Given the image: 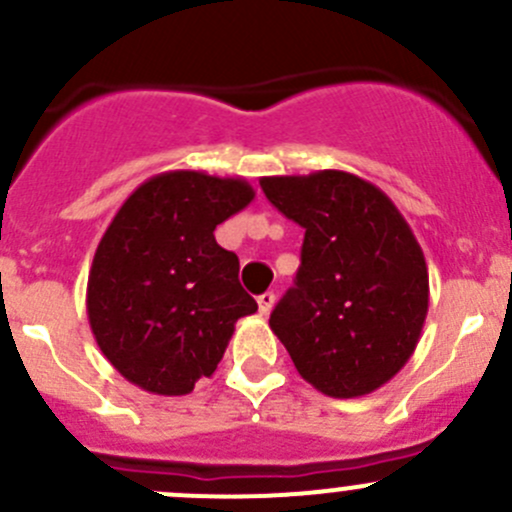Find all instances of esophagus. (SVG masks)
I'll list each match as a JSON object with an SVG mask.
<instances>
[{"label":"esophagus","instance_id":"obj_1","mask_svg":"<svg viewBox=\"0 0 512 512\" xmlns=\"http://www.w3.org/2000/svg\"><path fill=\"white\" fill-rule=\"evenodd\" d=\"M257 307H260V314H270L272 312V307H275V294L272 292H265V294H260V297H257Z\"/></svg>","mask_w":512,"mask_h":512}]
</instances>
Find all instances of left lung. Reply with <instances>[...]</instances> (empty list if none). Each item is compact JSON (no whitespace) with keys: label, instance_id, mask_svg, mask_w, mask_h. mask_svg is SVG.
I'll use <instances>...</instances> for the list:
<instances>
[{"label":"left lung","instance_id":"8db88e82","mask_svg":"<svg viewBox=\"0 0 512 512\" xmlns=\"http://www.w3.org/2000/svg\"><path fill=\"white\" fill-rule=\"evenodd\" d=\"M267 200L304 227L294 287L270 327L299 376L354 399L394 379L428 314L423 250L389 195L359 175L317 170L260 180Z\"/></svg>","mask_w":512,"mask_h":512}]
</instances>
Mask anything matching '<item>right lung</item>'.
I'll return each mask as SVG.
<instances>
[{
	"label": "right lung",
	"instance_id": "obj_1",
	"mask_svg": "<svg viewBox=\"0 0 512 512\" xmlns=\"http://www.w3.org/2000/svg\"><path fill=\"white\" fill-rule=\"evenodd\" d=\"M245 178L168 170L138 185L103 232L86 287L98 349L158 396L190 394L213 376L240 317L257 302L215 227L252 203Z\"/></svg>",
	"mask_w": 512,
	"mask_h": 512
}]
</instances>
